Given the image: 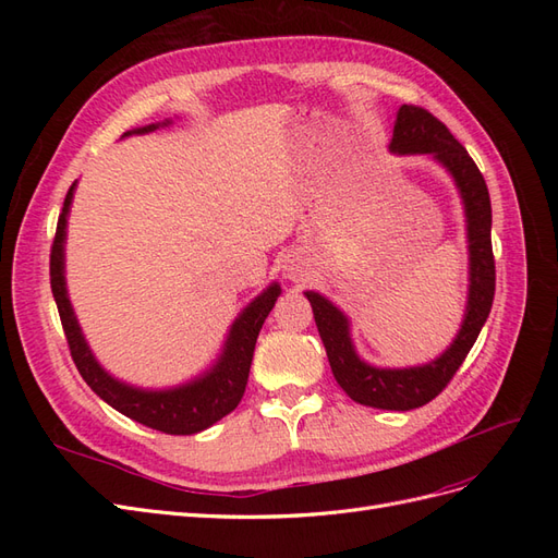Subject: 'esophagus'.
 <instances>
[{
  "label": "esophagus",
  "mask_w": 558,
  "mask_h": 558,
  "mask_svg": "<svg viewBox=\"0 0 558 558\" xmlns=\"http://www.w3.org/2000/svg\"><path fill=\"white\" fill-rule=\"evenodd\" d=\"M283 272H286V277L289 279H298V277H302V260L300 258H289L286 260V265H283Z\"/></svg>",
  "instance_id": "obj_1"
}]
</instances>
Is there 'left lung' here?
<instances>
[{
	"instance_id": "left-lung-1",
	"label": "left lung",
	"mask_w": 558,
	"mask_h": 558,
	"mask_svg": "<svg viewBox=\"0 0 558 558\" xmlns=\"http://www.w3.org/2000/svg\"><path fill=\"white\" fill-rule=\"evenodd\" d=\"M391 150L396 154H430L451 172L459 185L468 216V248H470V291L463 326L453 344L440 359L408 369H381L363 363L353 351L349 324L344 314L332 307L318 293H305L320 340H324L332 375L344 393L367 408L408 412L430 402L445 391L470 353L477 335L486 324L496 293V260L492 248V197L480 167L468 150L453 137L449 128L414 105H402L396 118Z\"/></svg>"
}]
</instances>
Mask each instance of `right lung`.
<instances>
[{"instance_id":"1","label":"right lung","mask_w":558,"mask_h":558,"mask_svg":"<svg viewBox=\"0 0 558 558\" xmlns=\"http://www.w3.org/2000/svg\"><path fill=\"white\" fill-rule=\"evenodd\" d=\"M156 128L158 125H146L134 132H148ZM74 185L76 183H72L70 191H66L62 211L58 216L53 246H50V289H53L62 330L66 337V344H70V353L76 363V369L99 398L109 402L113 410L130 416L132 421H137V424H144L167 435H193L209 428L216 421H221L226 414L238 408L244 396L253 361V349H256L258 332L265 324L267 314L272 312L275 302L281 293L279 286H269V289L253 300L242 312V316L234 320L221 361H218L211 373H207L202 379L185 384L181 388H172V391H140V388L116 381L93 359L64 289L62 244L66 214H70V205L74 197Z\"/></svg>"}]
</instances>
